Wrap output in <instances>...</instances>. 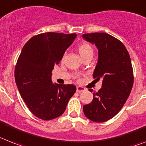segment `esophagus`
Here are the masks:
<instances>
[{
  "label": "esophagus",
  "mask_w": 146,
  "mask_h": 146,
  "mask_svg": "<svg viewBox=\"0 0 146 146\" xmlns=\"http://www.w3.org/2000/svg\"><path fill=\"white\" fill-rule=\"evenodd\" d=\"M83 91H85V88H83V87H81V86H78V87H77V92H78V93L83 92Z\"/></svg>",
  "instance_id": "obj_1"
}]
</instances>
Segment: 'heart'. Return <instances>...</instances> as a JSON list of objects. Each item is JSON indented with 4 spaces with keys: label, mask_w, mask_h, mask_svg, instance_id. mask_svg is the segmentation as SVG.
<instances>
[{
    "label": "heart",
    "mask_w": 146,
    "mask_h": 146,
    "mask_svg": "<svg viewBox=\"0 0 146 146\" xmlns=\"http://www.w3.org/2000/svg\"><path fill=\"white\" fill-rule=\"evenodd\" d=\"M78 49H79L80 54V55L83 58L84 56L86 55V54H89V53H93L92 47L88 43H83V44L80 46Z\"/></svg>",
    "instance_id": "b5f03b06"
}]
</instances>
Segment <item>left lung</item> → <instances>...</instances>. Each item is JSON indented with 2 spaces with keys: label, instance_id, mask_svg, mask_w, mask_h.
<instances>
[{
  "label": "left lung",
  "instance_id": "obj_1",
  "mask_svg": "<svg viewBox=\"0 0 146 146\" xmlns=\"http://www.w3.org/2000/svg\"><path fill=\"white\" fill-rule=\"evenodd\" d=\"M83 37L98 47L99 57L93 77L98 80L103 78L102 88L93 93L91 103L83 106V112L92 121L103 123L114 117L129 98L134 83L132 65L125 46L116 37L103 32Z\"/></svg>",
  "mask_w": 146,
  "mask_h": 146
}]
</instances>
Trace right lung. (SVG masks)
<instances>
[{"label": "right lung", "mask_w": 146, "mask_h": 146, "mask_svg": "<svg viewBox=\"0 0 146 146\" xmlns=\"http://www.w3.org/2000/svg\"><path fill=\"white\" fill-rule=\"evenodd\" d=\"M77 35L41 33L24 45L17 60L15 78L23 101L32 114L43 120L58 117L76 92L71 84H53L52 71Z\"/></svg>", "instance_id": "right-lung-1"}]
</instances>
